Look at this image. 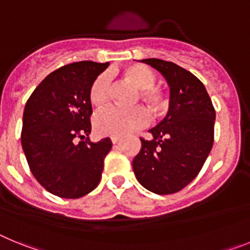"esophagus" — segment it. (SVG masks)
Masks as SVG:
<instances>
[{
  "instance_id": "1",
  "label": "esophagus",
  "mask_w": 250,
  "mask_h": 250,
  "mask_svg": "<svg viewBox=\"0 0 250 250\" xmlns=\"http://www.w3.org/2000/svg\"><path fill=\"white\" fill-rule=\"evenodd\" d=\"M121 140L120 136H112L111 138V141H112V144H118L119 141Z\"/></svg>"
}]
</instances>
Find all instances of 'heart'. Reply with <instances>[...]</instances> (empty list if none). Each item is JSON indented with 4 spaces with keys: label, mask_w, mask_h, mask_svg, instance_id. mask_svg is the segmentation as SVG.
<instances>
[{
    "label": "heart",
    "mask_w": 250,
    "mask_h": 250,
    "mask_svg": "<svg viewBox=\"0 0 250 250\" xmlns=\"http://www.w3.org/2000/svg\"><path fill=\"white\" fill-rule=\"evenodd\" d=\"M123 76L139 87L138 99L145 101L154 115H160L169 107V100L161 89L156 87V74L147 66L135 63L124 68ZM111 96V79L106 72L99 75L90 87L92 105L103 106ZM149 111L144 106L132 107L107 106L100 110L94 118V126L98 134L104 136H125L144 127L149 123Z\"/></svg>",
    "instance_id": "b5f03b06"
}]
</instances>
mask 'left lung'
Segmentation results:
<instances>
[{
  "label": "left lung",
  "instance_id": "obj_1",
  "mask_svg": "<svg viewBox=\"0 0 250 250\" xmlns=\"http://www.w3.org/2000/svg\"><path fill=\"white\" fill-rule=\"evenodd\" d=\"M143 62L164 75L170 86L167 116L152 127V140H141L132 161L136 179L147 190L174 194L199 174L214 143L215 109L202 81L170 61L146 59Z\"/></svg>",
  "mask_w": 250,
  "mask_h": 250
}]
</instances>
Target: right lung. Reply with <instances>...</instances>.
Listing matches in <instances>:
<instances>
[{"instance_id":"obj_1","label":"right lung","mask_w":250,"mask_h":250,"mask_svg":"<svg viewBox=\"0 0 250 250\" xmlns=\"http://www.w3.org/2000/svg\"><path fill=\"white\" fill-rule=\"evenodd\" d=\"M109 66L80 61L46 76L28 98L21 145L31 173L48 193L77 199L98 187L109 138L91 143L90 87Z\"/></svg>"}]
</instances>
